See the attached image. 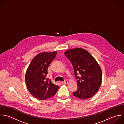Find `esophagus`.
<instances>
[{
	"instance_id": "obj_1",
	"label": "esophagus",
	"mask_w": 124,
	"mask_h": 124,
	"mask_svg": "<svg viewBox=\"0 0 124 124\" xmlns=\"http://www.w3.org/2000/svg\"><path fill=\"white\" fill-rule=\"evenodd\" d=\"M61 83L63 84H67L68 83V81L67 80H65L64 82H61Z\"/></svg>"
}]
</instances>
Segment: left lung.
<instances>
[{"instance_id":"8db88e82","label":"left lung","mask_w":124,"mask_h":124,"mask_svg":"<svg viewBox=\"0 0 124 124\" xmlns=\"http://www.w3.org/2000/svg\"><path fill=\"white\" fill-rule=\"evenodd\" d=\"M65 55L72 63L78 88L73 95L80 99L91 98L102 83V71L96 59L86 50L74 48L66 51Z\"/></svg>"}]
</instances>
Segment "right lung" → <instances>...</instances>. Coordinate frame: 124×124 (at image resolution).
<instances>
[{"instance_id":"1","label":"right lung","mask_w":124,"mask_h":124,"mask_svg":"<svg viewBox=\"0 0 124 124\" xmlns=\"http://www.w3.org/2000/svg\"><path fill=\"white\" fill-rule=\"evenodd\" d=\"M56 52L41 53L32 60L25 76L26 87L30 94L39 100H45L55 95L59 86L47 78L48 68Z\"/></svg>"}]
</instances>
